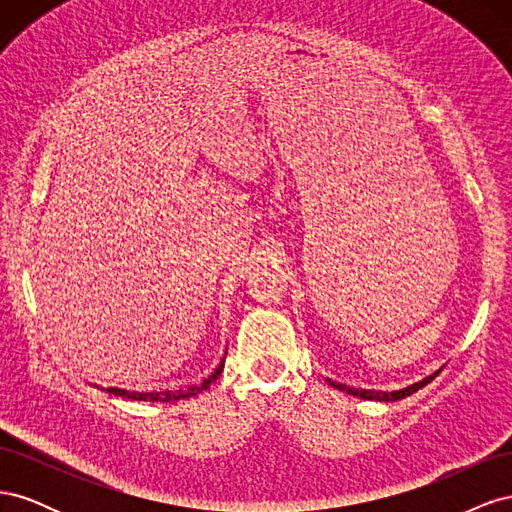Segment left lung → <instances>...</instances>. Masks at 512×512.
Returning a JSON list of instances; mask_svg holds the SVG:
<instances>
[{
	"instance_id": "obj_1",
	"label": "left lung",
	"mask_w": 512,
	"mask_h": 512,
	"mask_svg": "<svg viewBox=\"0 0 512 512\" xmlns=\"http://www.w3.org/2000/svg\"><path fill=\"white\" fill-rule=\"evenodd\" d=\"M440 371H442V369H438V371H433V374H431V376L423 378L421 382H414V384L406 386V389H399V391H391V393H382V391H365V389H352V386H346V384H339V382H331V380H329V384H331V386H335V389H339V391H346V393L354 395V397H363V399H378V401H397V399H404V397H408V395L416 393L418 389H423V386H425L427 382H431L433 378H436V376L440 374Z\"/></svg>"
}]
</instances>
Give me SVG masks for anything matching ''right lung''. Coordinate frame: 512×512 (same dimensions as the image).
I'll return each instance as SVG.
<instances>
[{
	"instance_id": "add662e5",
	"label": "right lung",
	"mask_w": 512,
	"mask_h": 512,
	"mask_svg": "<svg viewBox=\"0 0 512 512\" xmlns=\"http://www.w3.org/2000/svg\"><path fill=\"white\" fill-rule=\"evenodd\" d=\"M224 369V359L220 361V365L215 367V371L211 376H207L200 384H194V386H188V389L183 391H156V393H136V391H126V389H106V393H113L117 397H126V399H136V401H177V399H188V397H194L198 395L200 391H207L209 386L218 380V376L222 374Z\"/></svg>"
}]
</instances>
